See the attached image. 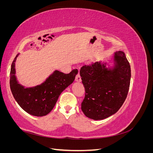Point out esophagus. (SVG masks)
Returning <instances> with one entry per match:
<instances>
[{
  "label": "esophagus",
  "mask_w": 153,
  "mask_h": 153,
  "mask_svg": "<svg viewBox=\"0 0 153 153\" xmlns=\"http://www.w3.org/2000/svg\"><path fill=\"white\" fill-rule=\"evenodd\" d=\"M75 80H76V82H81V81H82L81 76H80V74H79V73H78L77 75H76V78H75Z\"/></svg>",
  "instance_id": "34e87169"
}]
</instances>
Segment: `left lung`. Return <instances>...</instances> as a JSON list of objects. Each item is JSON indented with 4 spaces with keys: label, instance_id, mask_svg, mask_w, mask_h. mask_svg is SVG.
Wrapping results in <instances>:
<instances>
[{
    "label": "left lung",
    "instance_id": "8db88e82",
    "mask_svg": "<svg viewBox=\"0 0 153 153\" xmlns=\"http://www.w3.org/2000/svg\"><path fill=\"white\" fill-rule=\"evenodd\" d=\"M114 67L106 63L92 62L80 68L85 91L82 110L86 117L102 120L116 113L126 100L131 80V68L125 53L115 52Z\"/></svg>",
    "mask_w": 153,
    "mask_h": 153
}]
</instances>
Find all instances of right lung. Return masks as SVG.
<instances>
[{"label": "right lung", "instance_id": "add662e5", "mask_svg": "<svg viewBox=\"0 0 153 153\" xmlns=\"http://www.w3.org/2000/svg\"><path fill=\"white\" fill-rule=\"evenodd\" d=\"M18 56V54L12 62L10 71L12 94L26 112L34 116H45L53 108L61 92L73 82L78 70L73 69L68 74L55 70L43 84L25 88L18 84L15 76V62Z\"/></svg>", "mask_w": 153, "mask_h": 153}]
</instances>
